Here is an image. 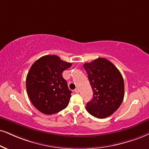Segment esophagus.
<instances>
[{
    "mask_svg": "<svg viewBox=\"0 0 149 149\" xmlns=\"http://www.w3.org/2000/svg\"><path fill=\"white\" fill-rule=\"evenodd\" d=\"M74 92L76 93H79V88H75V90H74Z\"/></svg>",
    "mask_w": 149,
    "mask_h": 149,
    "instance_id": "obj_1",
    "label": "esophagus"
}]
</instances>
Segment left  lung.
I'll use <instances>...</instances> for the list:
<instances>
[{"mask_svg": "<svg viewBox=\"0 0 149 149\" xmlns=\"http://www.w3.org/2000/svg\"><path fill=\"white\" fill-rule=\"evenodd\" d=\"M93 91L86 110L97 118L109 117L118 109L124 97V83L119 70L110 61L98 58L84 64Z\"/></svg>", "mask_w": 149, "mask_h": 149, "instance_id": "8db88e82", "label": "left lung"}]
</instances>
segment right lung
<instances>
[{"mask_svg":"<svg viewBox=\"0 0 149 149\" xmlns=\"http://www.w3.org/2000/svg\"><path fill=\"white\" fill-rule=\"evenodd\" d=\"M71 66L56 55L42 56L31 66L26 78L27 93L40 112L52 115L68 105L72 92L62 72Z\"/></svg>","mask_w":149,"mask_h":149,"instance_id":"add662e5","label":"right lung"}]
</instances>
